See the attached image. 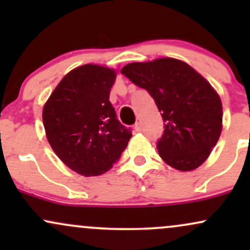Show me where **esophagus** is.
I'll list each match as a JSON object with an SVG mask.
<instances>
[{"label":"esophagus","instance_id":"obj_1","mask_svg":"<svg viewBox=\"0 0 250 250\" xmlns=\"http://www.w3.org/2000/svg\"><path fill=\"white\" fill-rule=\"evenodd\" d=\"M134 128H135V130H136V131H142V123L141 122H136V123H135Z\"/></svg>","mask_w":250,"mask_h":250}]
</instances>
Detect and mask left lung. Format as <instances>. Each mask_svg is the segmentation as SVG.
Wrapping results in <instances>:
<instances>
[{
  "instance_id": "left-lung-1",
  "label": "left lung",
  "mask_w": 250,
  "mask_h": 250,
  "mask_svg": "<svg viewBox=\"0 0 250 250\" xmlns=\"http://www.w3.org/2000/svg\"><path fill=\"white\" fill-rule=\"evenodd\" d=\"M121 73L146 89L161 111L165 130L156 147L163 161L181 171L200 167L222 130V103L210 83L170 57L129 63Z\"/></svg>"
}]
</instances>
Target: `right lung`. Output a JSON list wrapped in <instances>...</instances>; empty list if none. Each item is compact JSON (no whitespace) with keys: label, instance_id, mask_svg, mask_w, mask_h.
Wrapping results in <instances>:
<instances>
[{"label":"right lung","instance_id":"right-lung-1","mask_svg":"<svg viewBox=\"0 0 250 250\" xmlns=\"http://www.w3.org/2000/svg\"><path fill=\"white\" fill-rule=\"evenodd\" d=\"M116 79L110 68L84 64L69 71L43 107L48 142L71 170L97 176L113 167L131 137L116 117L109 94Z\"/></svg>","mask_w":250,"mask_h":250}]
</instances>
